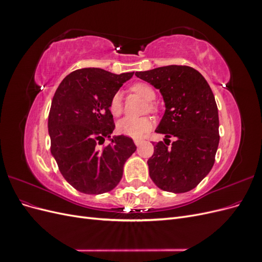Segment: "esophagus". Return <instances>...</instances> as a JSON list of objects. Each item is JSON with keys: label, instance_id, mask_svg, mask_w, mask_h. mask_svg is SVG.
Returning <instances> with one entry per match:
<instances>
[{"label": "esophagus", "instance_id": "1", "mask_svg": "<svg viewBox=\"0 0 262 262\" xmlns=\"http://www.w3.org/2000/svg\"><path fill=\"white\" fill-rule=\"evenodd\" d=\"M143 140H142V139H136V140H134V143H136V145L137 146H140L142 143H143Z\"/></svg>", "mask_w": 262, "mask_h": 262}]
</instances>
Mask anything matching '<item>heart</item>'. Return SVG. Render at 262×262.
I'll list each match as a JSON object with an SVG mask.
<instances>
[{
  "label": "heart",
  "instance_id": "1",
  "mask_svg": "<svg viewBox=\"0 0 262 262\" xmlns=\"http://www.w3.org/2000/svg\"><path fill=\"white\" fill-rule=\"evenodd\" d=\"M133 93L138 94L146 101H149L147 104L149 112H155L156 106L153 104L152 100L155 99V91L152 86L147 83H136L131 86L130 89ZM109 109L110 113L114 116H120L123 110L122 104V95L120 92H117L113 95L112 99L109 102ZM153 122L148 117H125L121 120H119L117 123V131L123 134V136L130 137V138H141L144 136L146 132L152 129Z\"/></svg>",
  "mask_w": 262,
  "mask_h": 262
}]
</instances>
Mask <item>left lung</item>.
<instances>
[{"label":"left lung","mask_w":262,"mask_h":262,"mask_svg":"<svg viewBox=\"0 0 262 262\" xmlns=\"http://www.w3.org/2000/svg\"><path fill=\"white\" fill-rule=\"evenodd\" d=\"M136 75L160 90L165 114L155 132L165 134L147 161L149 177L164 191L187 192L208 175L220 142L219 112L205 78L193 68L167 66ZM176 141L169 145V137Z\"/></svg>","instance_id":"obj_1"}]
</instances>
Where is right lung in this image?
<instances>
[{"label":"right lung","mask_w":262,"mask_h":262,"mask_svg":"<svg viewBox=\"0 0 262 262\" xmlns=\"http://www.w3.org/2000/svg\"><path fill=\"white\" fill-rule=\"evenodd\" d=\"M134 72L114 74L98 68L76 70L54 93L48 118L51 154L69 184L86 194L113 190L123 165L136 152L131 138H110L115 129L109 102ZM108 137L111 144L99 148Z\"/></svg>","instance_id":"1"}]
</instances>
